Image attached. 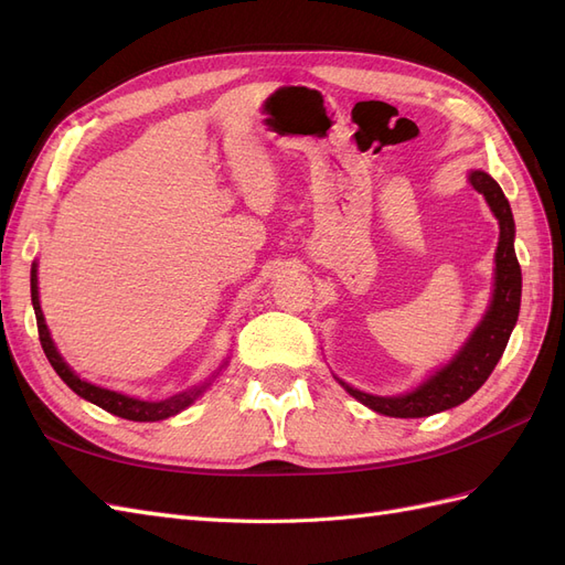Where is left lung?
Returning a JSON list of instances; mask_svg holds the SVG:
<instances>
[{
  "label": "left lung",
  "mask_w": 565,
  "mask_h": 565,
  "mask_svg": "<svg viewBox=\"0 0 565 565\" xmlns=\"http://www.w3.org/2000/svg\"><path fill=\"white\" fill-rule=\"evenodd\" d=\"M471 185L483 193L492 214L500 221V243L494 252V289L483 320L467 339L448 365H443L429 380L419 384L415 391L403 396H372V393L358 391L347 382H337L344 386L355 401H361L370 409L386 417H429L443 409L457 407L471 398L473 393L486 384L490 372L502 358L511 330L519 320L521 309V266L514 252V214H511L509 200L504 198L500 183L490 174L476 169L469 174Z\"/></svg>",
  "instance_id": "8db88e82"
}]
</instances>
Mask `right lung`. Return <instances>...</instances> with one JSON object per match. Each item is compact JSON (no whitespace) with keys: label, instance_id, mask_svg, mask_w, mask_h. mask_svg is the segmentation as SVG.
<instances>
[{"label":"right lung","instance_id":"right-lung-1","mask_svg":"<svg viewBox=\"0 0 565 565\" xmlns=\"http://www.w3.org/2000/svg\"><path fill=\"white\" fill-rule=\"evenodd\" d=\"M30 295H32V309H35V316H38V330H40V344L49 358L51 367L56 370L58 377L71 386L77 396H82L84 401H89L98 407H104L106 413L110 415H117L122 419H131V422H160V419H167V417H174L179 415L181 409H185L188 405H191L200 393L207 388L212 384V380L216 377L218 372L212 374L210 382H204L202 386H195L191 391H183V393H177V396L172 398H164V401H139V398H131V396H125V393H117V391H110V388H100L96 384H89L79 380L77 374L67 367V363L61 358V353L56 351L54 341H51V334H49V328L44 322V316H42V309H40V292H38V264H32V270H30ZM228 363V361H226ZM224 363V365H226ZM221 365V367H224ZM218 367V370H221Z\"/></svg>","mask_w":565,"mask_h":565}]
</instances>
